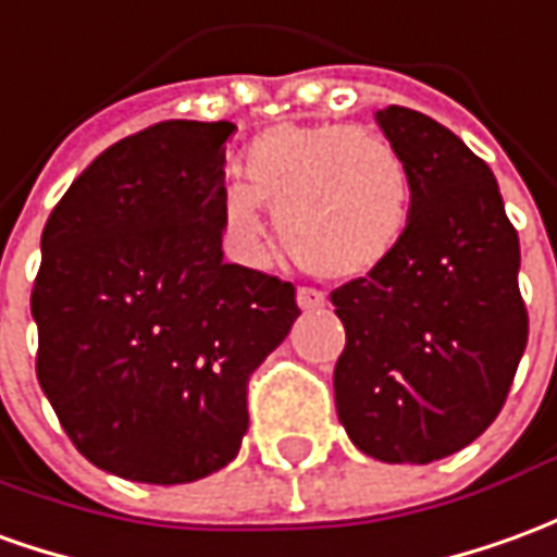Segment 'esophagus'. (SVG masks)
Segmentation results:
<instances>
[{
    "mask_svg": "<svg viewBox=\"0 0 557 557\" xmlns=\"http://www.w3.org/2000/svg\"><path fill=\"white\" fill-rule=\"evenodd\" d=\"M298 305L305 307V310H319V307L329 305V298H325V292L313 289V286H301L298 289Z\"/></svg>",
    "mask_w": 557,
    "mask_h": 557,
    "instance_id": "obj_1",
    "label": "esophagus"
}]
</instances>
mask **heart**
Masks as SVG:
<instances>
[{"instance_id": "obj_1", "label": "heart", "mask_w": 557, "mask_h": 557, "mask_svg": "<svg viewBox=\"0 0 557 557\" xmlns=\"http://www.w3.org/2000/svg\"><path fill=\"white\" fill-rule=\"evenodd\" d=\"M238 186L220 198V232L244 262H262L277 213L289 256L322 277L371 274L413 220V174L386 135L346 123L274 126L247 144Z\"/></svg>"}]
</instances>
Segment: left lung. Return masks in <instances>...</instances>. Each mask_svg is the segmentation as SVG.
<instances>
[{"mask_svg": "<svg viewBox=\"0 0 557 557\" xmlns=\"http://www.w3.org/2000/svg\"><path fill=\"white\" fill-rule=\"evenodd\" d=\"M413 174V220L383 265L337 286L334 404L349 441L428 465L492 425L528 344L519 235L492 169L437 120L376 111Z\"/></svg>", "mask_w": 557, "mask_h": 557, "instance_id": "8db88e82", "label": "left lung"}]
</instances>
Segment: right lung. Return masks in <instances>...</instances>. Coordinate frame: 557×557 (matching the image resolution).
Wrapping results in <instances>:
<instances>
[{
	"mask_svg": "<svg viewBox=\"0 0 557 557\" xmlns=\"http://www.w3.org/2000/svg\"><path fill=\"white\" fill-rule=\"evenodd\" d=\"M232 132L165 120L111 144L41 232L35 373L77 453L123 480L225 468L252 371L301 313L292 283L223 262Z\"/></svg>",
	"mask_w": 557,
	"mask_h": 557,
	"instance_id": "add662e5",
	"label": "right lung"
}]
</instances>
